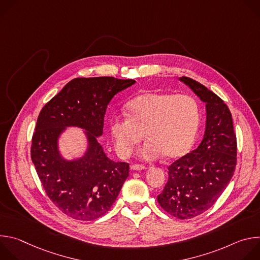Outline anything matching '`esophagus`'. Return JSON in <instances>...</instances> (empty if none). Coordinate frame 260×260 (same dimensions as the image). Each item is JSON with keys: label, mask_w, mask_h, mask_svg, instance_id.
<instances>
[{"label": "esophagus", "mask_w": 260, "mask_h": 260, "mask_svg": "<svg viewBox=\"0 0 260 260\" xmlns=\"http://www.w3.org/2000/svg\"><path fill=\"white\" fill-rule=\"evenodd\" d=\"M146 168L144 166H139V165H133L131 166V170L132 171H143L145 170Z\"/></svg>", "instance_id": "1"}]
</instances>
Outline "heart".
Wrapping results in <instances>:
<instances>
[{
  "mask_svg": "<svg viewBox=\"0 0 260 260\" xmlns=\"http://www.w3.org/2000/svg\"><path fill=\"white\" fill-rule=\"evenodd\" d=\"M127 115L116 116L110 123L115 149L127 157L144 137L140 156L154 160L162 155L177 158L191 147L201 120L197 101L185 94L146 92L126 105Z\"/></svg>",
  "mask_w": 260,
  "mask_h": 260,
  "instance_id": "b5f03b06",
  "label": "heart"
}]
</instances>
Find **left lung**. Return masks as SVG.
I'll return each mask as SVG.
<instances>
[{
  "mask_svg": "<svg viewBox=\"0 0 260 260\" xmlns=\"http://www.w3.org/2000/svg\"><path fill=\"white\" fill-rule=\"evenodd\" d=\"M179 80L206 104L205 134L196 150L169 167V179L157 202L172 216L189 219L210 209L228 187L237 165V138L223 101L191 78Z\"/></svg>",
  "mask_w": 260,
  "mask_h": 260,
  "instance_id": "obj_1",
  "label": "left lung"
}]
</instances>
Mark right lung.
I'll list each match as a JSON object with an SVG mask.
<instances>
[{
	"label": "right lung",
	"instance_id": "right-lung-1",
	"mask_svg": "<svg viewBox=\"0 0 260 260\" xmlns=\"http://www.w3.org/2000/svg\"><path fill=\"white\" fill-rule=\"evenodd\" d=\"M135 83L114 77L75 78L41 110L31 140V161L48 198L74 219L105 215L128 177V164L111 160L98 138L110 101ZM67 127L85 129L88 146L80 158L67 160L59 150Z\"/></svg>",
	"mask_w": 260,
	"mask_h": 260
}]
</instances>
